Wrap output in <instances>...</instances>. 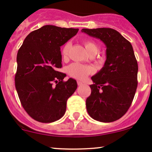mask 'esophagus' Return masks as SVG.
I'll return each instance as SVG.
<instances>
[{
    "mask_svg": "<svg viewBox=\"0 0 152 152\" xmlns=\"http://www.w3.org/2000/svg\"><path fill=\"white\" fill-rule=\"evenodd\" d=\"M77 84L78 85V86H81V85L83 84V83L81 81H77Z\"/></svg>",
    "mask_w": 152,
    "mask_h": 152,
    "instance_id": "1",
    "label": "esophagus"
}]
</instances>
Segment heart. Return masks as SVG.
<instances>
[{"label": "heart", "instance_id": "b5f03b06", "mask_svg": "<svg viewBox=\"0 0 152 152\" xmlns=\"http://www.w3.org/2000/svg\"><path fill=\"white\" fill-rule=\"evenodd\" d=\"M85 48H86L87 53H89L91 51L97 52V46L96 43L91 41H83ZM71 43L69 42L66 43L64 46L61 48V55L63 58H66L68 56L69 49H70ZM92 70L90 66L81 65L79 64H72L68 66L67 72L71 77L77 78V79H84L88 75L91 74Z\"/></svg>", "mask_w": 152, "mask_h": 152}]
</instances>
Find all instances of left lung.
I'll return each instance as SVG.
<instances>
[{
	"label": "left lung",
	"instance_id": "8db88e82",
	"mask_svg": "<svg viewBox=\"0 0 152 152\" xmlns=\"http://www.w3.org/2000/svg\"><path fill=\"white\" fill-rule=\"evenodd\" d=\"M81 32L100 39L106 47L104 66L91 77V95L86 105L91 118L101 122H112L122 117L133 101L137 88L138 64L133 47L114 29H88Z\"/></svg>",
	"mask_w": 152,
	"mask_h": 152
}]
</instances>
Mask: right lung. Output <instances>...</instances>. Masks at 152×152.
<instances>
[{
    "label": "right lung",
    "instance_id": "right-lung-1",
    "mask_svg": "<svg viewBox=\"0 0 152 152\" xmlns=\"http://www.w3.org/2000/svg\"><path fill=\"white\" fill-rule=\"evenodd\" d=\"M78 31L43 26L28 35L19 48L15 88L23 109L36 121L50 123L60 119L68 99L77 88L76 80L64 81L66 75L58 70L62 67L61 46Z\"/></svg>",
    "mask_w": 152,
    "mask_h": 152
}]
</instances>
